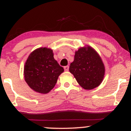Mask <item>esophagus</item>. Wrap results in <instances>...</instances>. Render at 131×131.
Returning <instances> with one entry per match:
<instances>
[{"instance_id":"1","label":"esophagus","mask_w":131,"mask_h":131,"mask_svg":"<svg viewBox=\"0 0 131 131\" xmlns=\"http://www.w3.org/2000/svg\"><path fill=\"white\" fill-rule=\"evenodd\" d=\"M64 70H65L66 71H69V66H65V67H64Z\"/></svg>"}]
</instances>
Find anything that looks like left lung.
<instances>
[{
	"instance_id": "8db88e82",
	"label": "left lung",
	"mask_w": 131,
	"mask_h": 131,
	"mask_svg": "<svg viewBox=\"0 0 131 131\" xmlns=\"http://www.w3.org/2000/svg\"><path fill=\"white\" fill-rule=\"evenodd\" d=\"M69 71L80 86L91 90L101 83L104 77L105 67L99 54L92 47L88 46L76 51Z\"/></svg>"
}]
</instances>
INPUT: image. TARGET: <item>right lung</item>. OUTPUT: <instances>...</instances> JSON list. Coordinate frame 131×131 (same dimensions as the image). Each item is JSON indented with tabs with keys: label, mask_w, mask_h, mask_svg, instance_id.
I'll list each match as a JSON object with an SVG mask.
<instances>
[{
	"label": "right lung",
	"mask_w": 131,
	"mask_h": 131,
	"mask_svg": "<svg viewBox=\"0 0 131 131\" xmlns=\"http://www.w3.org/2000/svg\"><path fill=\"white\" fill-rule=\"evenodd\" d=\"M63 71V68L53 58L52 50L40 48L28 56L24 65V76L30 88L46 94L53 88Z\"/></svg>",
	"instance_id": "1"
}]
</instances>
